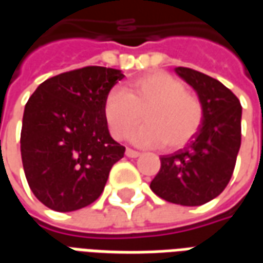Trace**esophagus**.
Wrapping results in <instances>:
<instances>
[{
	"label": "esophagus",
	"mask_w": 263,
	"mask_h": 263,
	"mask_svg": "<svg viewBox=\"0 0 263 263\" xmlns=\"http://www.w3.org/2000/svg\"><path fill=\"white\" fill-rule=\"evenodd\" d=\"M125 155L128 158H138V156H141V152H138V151H134L131 148H126Z\"/></svg>",
	"instance_id": "esophagus-1"
}]
</instances>
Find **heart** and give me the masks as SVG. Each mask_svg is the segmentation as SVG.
Here are the masks:
<instances>
[{
    "label": "heart",
    "instance_id": "b5f03b06",
    "mask_svg": "<svg viewBox=\"0 0 263 263\" xmlns=\"http://www.w3.org/2000/svg\"><path fill=\"white\" fill-rule=\"evenodd\" d=\"M111 135L122 139L139 121H146L132 132L141 145L177 148L190 141L203 121L197 97L186 91L182 81L165 71H154L128 81L124 88L108 92L103 107Z\"/></svg>",
    "mask_w": 263,
    "mask_h": 263
}]
</instances>
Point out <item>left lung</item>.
<instances>
[{
	"label": "left lung",
	"instance_id": "8db88e82",
	"mask_svg": "<svg viewBox=\"0 0 263 263\" xmlns=\"http://www.w3.org/2000/svg\"><path fill=\"white\" fill-rule=\"evenodd\" d=\"M175 71L197 92L203 121L184 148L160 156L151 189L169 203L193 207L217 197L231 179L241 146L242 107L221 81L189 67Z\"/></svg>",
	"mask_w": 263,
	"mask_h": 263
}]
</instances>
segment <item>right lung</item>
Listing matches in <instances>:
<instances>
[{
  "label": "right lung",
  "instance_id": "obj_1",
  "mask_svg": "<svg viewBox=\"0 0 263 263\" xmlns=\"http://www.w3.org/2000/svg\"><path fill=\"white\" fill-rule=\"evenodd\" d=\"M125 76L88 66L39 84L24 111L21 156L35 197L60 213L76 211L103 193L125 148L109 135L104 101Z\"/></svg>",
  "mask_w": 263,
  "mask_h": 263
}]
</instances>
